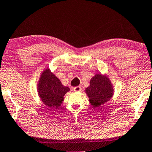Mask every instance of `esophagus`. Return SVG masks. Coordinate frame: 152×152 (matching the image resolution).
I'll return each mask as SVG.
<instances>
[{"label":"esophagus","mask_w":152,"mask_h":152,"mask_svg":"<svg viewBox=\"0 0 152 152\" xmlns=\"http://www.w3.org/2000/svg\"><path fill=\"white\" fill-rule=\"evenodd\" d=\"M81 89H82V88H81L80 86H76L75 87H74V90L75 91H80Z\"/></svg>","instance_id":"obj_1"}]
</instances>
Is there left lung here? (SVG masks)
Wrapping results in <instances>:
<instances>
[{"label":"left lung","mask_w":152,"mask_h":152,"mask_svg":"<svg viewBox=\"0 0 152 152\" xmlns=\"http://www.w3.org/2000/svg\"><path fill=\"white\" fill-rule=\"evenodd\" d=\"M86 92L91 104L94 107H97L110 99L113 90L108 77L97 74L91 80L90 86L87 88Z\"/></svg>","instance_id":"1"}]
</instances>
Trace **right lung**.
<instances>
[{
  "label": "right lung",
  "mask_w": 152,
  "mask_h": 152,
  "mask_svg": "<svg viewBox=\"0 0 152 152\" xmlns=\"http://www.w3.org/2000/svg\"><path fill=\"white\" fill-rule=\"evenodd\" d=\"M39 82V95L43 103L52 107L60 106L64 99V95L70 90L69 88L63 86L49 69H46L42 73Z\"/></svg>",
  "instance_id": "right-lung-1"
}]
</instances>
